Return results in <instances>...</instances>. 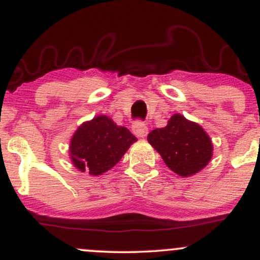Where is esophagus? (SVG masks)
Instances as JSON below:
<instances>
[{
    "label": "esophagus",
    "mask_w": 260,
    "mask_h": 260,
    "mask_svg": "<svg viewBox=\"0 0 260 260\" xmlns=\"http://www.w3.org/2000/svg\"><path fill=\"white\" fill-rule=\"evenodd\" d=\"M132 131H133V133L136 134L137 137H140V138H144V137H147L149 129H148L147 124H145L144 122L136 121L133 123V126H132Z\"/></svg>",
    "instance_id": "esophagus-1"
}]
</instances>
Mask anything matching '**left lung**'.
<instances>
[{
  "label": "left lung",
  "instance_id": "left-lung-1",
  "mask_svg": "<svg viewBox=\"0 0 260 260\" xmlns=\"http://www.w3.org/2000/svg\"><path fill=\"white\" fill-rule=\"evenodd\" d=\"M148 142L168 168L182 177L201 171L213 156V144L207 132L177 113L170 118L168 126L151 131Z\"/></svg>",
  "mask_w": 260,
  "mask_h": 260
}]
</instances>
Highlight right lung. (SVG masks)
I'll return each mask as SVG.
<instances>
[{
  "instance_id": "right-lung-1",
  "label": "right lung",
  "mask_w": 260,
  "mask_h": 260,
  "mask_svg": "<svg viewBox=\"0 0 260 260\" xmlns=\"http://www.w3.org/2000/svg\"><path fill=\"white\" fill-rule=\"evenodd\" d=\"M134 142L126 127L101 115L79 126L71 139L70 155L79 171L99 176L112 169Z\"/></svg>"
}]
</instances>
